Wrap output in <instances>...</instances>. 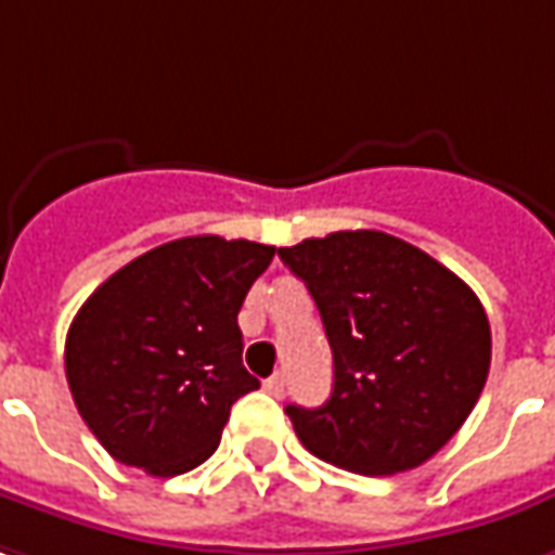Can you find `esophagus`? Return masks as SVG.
I'll return each mask as SVG.
<instances>
[{
    "label": "esophagus",
    "mask_w": 555,
    "mask_h": 555,
    "mask_svg": "<svg viewBox=\"0 0 555 555\" xmlns=\"http://www.w3.org/2000/svg\"><path fill=\"white\" fill-rule=\"evenodd\" d=\"M263 388H267L273 398H282V395H285V376H282V373H273L270 379H263Z\"/></svg>",
    "instance_id": "34e87169"
}]
</instances>
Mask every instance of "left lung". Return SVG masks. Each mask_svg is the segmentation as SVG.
<instances>
[{"instance_id": "left-lung-1", "label": "left lung", "mask_w": 555, "mask_h": 555, "mask_svg": "<svg viewBox=\"0 0 555 555\" xmlns=\"http://www.w3.org/2000/svg\"><path fill=\"white\" fill-rule=\"evenodd\" d=\"M322 312L334 391L288 404L300 443L367 477L428 462L470 416L489 376L483 304L422 248L383 230H340L279 248Z\"/></svg>"}]
</instances>
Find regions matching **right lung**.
I'll list each match as a JSON object with an SVG mask.
<instances>
[{
  "instance_id": "add662e5",
  "label": "right lung",
  "mask_w": 555,
  "mask_h": 555,
  "mask_svg": "<svg viewBox=\"0 0 555 555\" xmlns=\"http://www.w3.org/2000/svg\"><path fill=\"white\" fill-rule=\"evenodd\" d=\"M273 246L184 236L120 267L66 334L75 406L112 459L151 477L203 465L230 406L261 386L243 367L240 307Z\"/></svg>"
}]
</instances>
